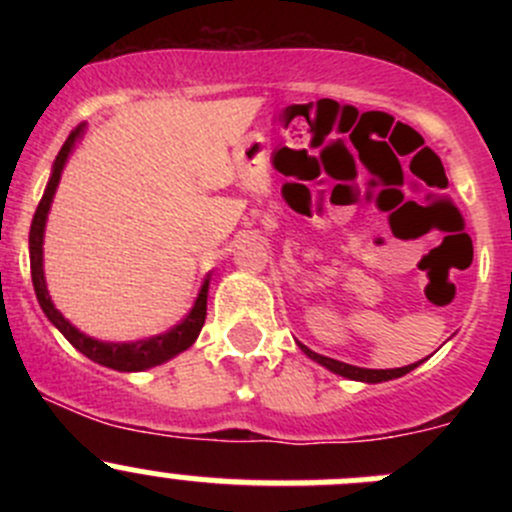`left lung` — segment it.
<instances>
[{"instance_id": "obj_1", "label": "left lung", "mask_w": 512, "mask_h": 512, "mask_svg": "<svg viewBox=\"0 0 512 512\" xmlns=\"http://www.w3.org/2000/svg\"><path fill=\"white\" fill-rule=\"evenodd\" d=\"M302 347V344H299ZM302 352L309 356V359L319 361L322 366H327L329 371H334V374L339 376H347V379H356V381H369V384H379V381H389V379H396V376H404L409 374L414 366L421 364H411V366H401V369H359V366H352V364H344V361H337V359H329V356H322L317 352H312V349L302 347Z\"/></svg>"}]
</instances>
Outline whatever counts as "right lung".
<instances>
[{
  "label": "right lung",
  "mask_w": 512,
  "mask_h": 512,
  "mask_svg": "<svg viewBox=\"0 0 512 512\" xmlns=\"http://www.w3.org/2000/svg\"><path fill=\"white\" fill-rule=\"evenodd\" d=\"M81 133V126L74 128L66 138V143L61 146L59 156L54 160V173H51L49 185L44 190V198H41L39 208H36L34 220H32V230H29V260H32V282H34V292L36 299H39L41 309H44L46 317L56 324L61 334L79 349L81 354H86L89 359L98 361V364L108 366V369H118V371H141V369H151V366L163 364L165 359L170 356L185 352L190 344L198 339L200 329H203L205 317H208V282H203V289H200L198 299H195V307L178 327H173L170 332L158 334V337L151 339H141V342L133 344H106V342H96V339L86 337L81 334L79 329L71 327L64 317H61L59 309L51 304L49 292H46V282H44V267H41V242H44V225H46V213H49L51 198H54V190L59 185L61 170H64L66 158H69L71 146H74L76 136Z\"/></svg>",
  "instance_id": "add662e5"
}]
</instances>
